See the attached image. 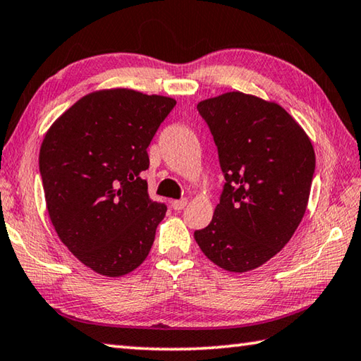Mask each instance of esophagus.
Returning a JSON list of instances; mask_svg holds the SVG:
<instances>
[{
	"instance_id": "esophagus-1",
	"label": "esophagus",
	"mask_w": 361,
	"mask_h": 361,
	"mask_svg": "<svg viewBox=\"0 0 361 361\" xmlns=\"http://www.w3.org/2000/svg\"><path fill=\"white\" fill-rule=\"evenodd\" d=\"M186 205H188V199H181V200H173L172 202V208L173 209H178V212H180V209L185 208Z\"/></svg>"
}]
</instances>
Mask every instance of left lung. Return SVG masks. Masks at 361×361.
Segmentation results:
<instances>
[{
  "instance_id": "obj_1",
  "label": "left lung",
  "mask_w": 361,
  "mask_h": 361,
  "mask_svg": "<svg viewBox=\"0 0 361 361\" xmlns=\"http://www.w3.org/2000/svg\"><path fill=\"white\" fill-rule=\"evenodd\" d=\"M212 130L226 185L213 219L194 232L214 265L255 270L283 249L303 219L316 154L305 129L279 106L231 91L197 104Z\"/></svg>"
}]
</instances>
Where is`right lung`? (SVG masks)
<instances>
[{"label":"right lung","mask_w":361,"mask_h":361,"mask_svg":"<svg viewBox=\"0 0 361 361\" xmlns=\"http://www.w3.org/2000/svg\"><path fill=\"white\" fill-rule=\"evenodd\" d=\"M175 104L129 88L93 91L44 137L39 170L49 218L63 245L97 274L124 276L149 254L167 207L149 199L142 172Z\"/></svg>","instance_id":"1"}]
</instances>
